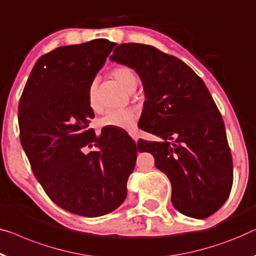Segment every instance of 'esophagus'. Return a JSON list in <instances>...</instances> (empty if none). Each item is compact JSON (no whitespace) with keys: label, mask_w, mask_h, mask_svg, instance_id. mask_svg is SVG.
Segmentation results:
<instances>
[{"label":"esophagus","mask_w":256,"mask_h":256,"mask_svg":"<svg viewBox=\"0 0 256 256\" xmlns=\"http://www.w3.org/2000/svg\"><path fill=\"white\" fill-rule=\"evenodd\" d=\"M129 135H130V137L135 140V142H137V140H138V136H137L136 132H130V134H129Z\"/></svg>","instance_id":"1"}]
</instances>
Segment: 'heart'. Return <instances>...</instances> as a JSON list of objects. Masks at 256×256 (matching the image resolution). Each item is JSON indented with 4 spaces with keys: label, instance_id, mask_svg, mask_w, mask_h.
Returning a JSON list of instances; mask_svg holds the SVG:
<instances>
[{
    "label": "heart",
    "instance_id": "obj_1",
    "mask_svg": "<svg viewBox=\"0 0 256 256\" xmlns=\"http://www.w3.org/2000/svg\"><path fill=\"white\" fill-rule=\"evenodd\" d=\"M112 76L118 80L126 91L132 92L137 86L138 80H137L136 74L130 68L127 66H118L112 70ZM96 90H97V84L92 82L88 88V104L92 108L97 107V99H96ZM137 121V116L134 110H108L105 116L100 118L98 121L99 127L108 128L116 127L124 129V130H134Z\"/></svg>",
    "mask_w": 256,
    "mask_h": 256
}]
</instances>
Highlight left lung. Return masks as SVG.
<instances>
[{
    "mask_svg": "<svg viewBox=\"0 0 256 256\" xmlns=\"http://www.w3.org/2000/svg\"><path fill=\"white\" fill-rule=\"evenodd\" d=\"M110 60L130 66L143 82L140 128L162 138L140 140L172 184L179 212L203 220L226 201L233 184L232 156L224 122L206 84L173 55L143 44H121Z\"/></svg>",
    "mask_w": 256,
    "mask_h": 256,
    "instance_id": "left-lung-1",
    "label": "left lung"
}]
</instances>
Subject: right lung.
I'll return each instance as SVG.
<instances>
[{"mask_svg": "<svg viewBox=\"0 0 256 256\" xmlns=\"http://www.w3.org/2000/svg\"><path fill=\"white\" fill-rule=\"evenodd\" d=\"M116 44L94 39L39 58L18 106L22 146L52 201L69 212L99 217L127 196L137 149L127 134L96 135L88 88Z\"/></svg>", "mask_w": 256, "mask_h": 256, "instance_id": "obj_1", "label": "right lung"}]
</instances>
